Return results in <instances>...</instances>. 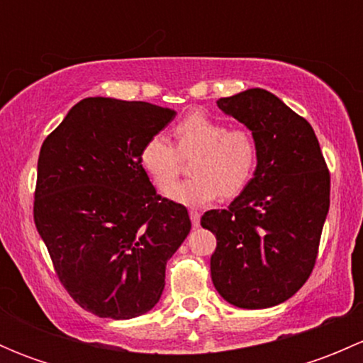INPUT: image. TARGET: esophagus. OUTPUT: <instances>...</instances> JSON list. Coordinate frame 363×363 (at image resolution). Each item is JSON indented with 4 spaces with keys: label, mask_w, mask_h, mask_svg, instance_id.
I'll list each match as a JSON object with an SVG mask.
<instances>
[{
    "label": "esophagus",
    "mask_w": 363,
    "mask_h": 363,
    "mask_svg": "<svg viewBox=\"0 0 363 363\" xmlns=\"http://www.w3.org/2000/svg\"><path fill=\"white\" fill-rule=\"evenodd\" d=\"M189 218H191V223H193V226H200V212H196V211H189Z\"/></svg>",
    "instance_id": "34e87169"
}]
</instances>
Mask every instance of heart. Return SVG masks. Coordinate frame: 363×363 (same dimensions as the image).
Returning <instances> with one entry per match:
<instances>
[{"label":"heart","instance_id":"1","mask_svg":"<svg viewBox=\"0 0 363 363\" xmlns=\"http://www.w3.org/2000/svg\"><path fill=\"white\" fill-rule=\"evenodd\" d=\"M175 147L155 135L144 144L140 163L160 189L178 177L180 158L193 157L191 179L167 191L174 202L202 207L219 196H235L250 184L258 163V144L247 128H228L203 112H189L174 126Z\"/></svg>","mask_w":363,"mask_h":363}]
</instances>
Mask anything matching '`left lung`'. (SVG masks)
Wrapping results in <instances>:
<instances>
[{
  "label": "left lung",
  "instance_id": "left-lung-1",
  "mask_svg": "<svg viewBox=\"0 0 363 363\" xmlns=\"http://www.w3.org/2000/svg\"><path fill=\"white\" fill-rule=\"evenodd\" d=\"M258 144L250 184L221 211H207L202 226L216 235L211 276L235 307L265 309L294 296L316 263L330 207V174L313 126L259 87L219 98Z\"/></svg>",
  "mask_w": 363,
  "mask_h": 363
}]
</instances>
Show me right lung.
<instances>
[{
    "mask_svg": "<svg viewBox=\"0 0 363 363\" xmlns=\"http://www.w3.org/2000/svg\"><path fill=\"white\" fill-rule=\"evenodd\" d=\"M174 117L145 101L84 98L40 149L36 230L69 296L100 318L151 311L191 230L188 208L161 199L140 163Z\"/></svg>",
    "mask_w": 363,
    "mask_h": 363,
    "instance_id": "right-lung-1",
    "label": "right lung"
}]
</instances>
